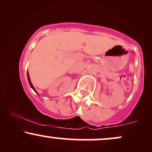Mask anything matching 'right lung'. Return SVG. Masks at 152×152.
<instances>
[{
    "instance_id": "obj_1",
    "label": "right lung",
    "mask_w": 152,
    "mask_h": 152,
    "mask_svg": "<svg viewBox=\"0 0 152 152\" xmlns=\"http://www.w3.org/2000/svg\"><path fill=\"white\" fill-rule=\"evenodd\" d=\"M27 74H28V82H29V83H30V86H31V88H33V89H34V90L35 91V92H36V94H38V93H37V91H36V89H35V88H34V86H33L32 83H31V79H30V77H29V74H28V72L27 73Z\"/></svg>"
}]
</instances>
